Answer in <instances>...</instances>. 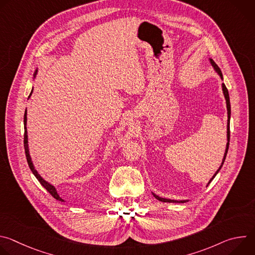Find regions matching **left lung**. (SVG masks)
I'll return each mask as SVG.
<instances>
[{
    "label": "left lung",
    "mask_w": 255,
    "mask_h": 255,
    "mask_svg": "<svg viewBox=\"0 0 255 255\" xmlns=\"http://www.w3.org/2000/svg\"><path fill=\"white\" fill-rule=\"evenodd\" d=\"M210 59V63L212 64V66H213V68L215 69V71L217 72L218 75L220 76V78H221V80H223V76H222V72H221V69L219 68V66H218L216 63H215V61L212 59V58H209ZM222 91H223V94H224V97H225V100H226V107H227V114H228V120H227V144H226V149H225V153H224V157H223V159H222V163H221V165H220V167L217 169V171L215 172V174L212 176V178L209 180V183H208V185L211 183V181L213 180V178L217 175V173L220 171V169H221V167L223 166V164H224V161H225V158H226V155H227V152H228V148H229V141H230V116H231V106H230V99H229V93H228V90H227V88H226V86L224 85V84H222ZM207 185V186H208ZM152 195H153V197L155 198V199H157L158 201H160V202H164V203H186V202H188L187 200H183V201H176V200H169V199H164V198H161V197H159V196H157V195H155V194H153L152 193Z\"/></svg>",
    "instance_id": "1"
}]
</instances>
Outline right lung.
Listing matches in <instances>:
<instances>
[{
	"label": "right lung",
	"instance_id": "add662e5",
	"mask_svg": "<svg viewBox=\"0 0 255 255\" xmlns=\"http://www.w3.org/2000/svg\"><path fill=\"white\" fill-rule=\"evenodd\" d=\"M37 71H38V69L36 68V70H35V72H34V79L36 78V75H37ZM31 94H32V92H31ZM31 94H30V96H31ZM30 96H29V98H30ZM26 125H27V110H25V114H24V129H25V134H24V148H25V154H26L27 162H28V165H29L30 169H31V171L33 172V174L36 176V178H37V179L39 180V183L41 184V186H43L44 189H46L47 192H48L54 199H56V200H58V201H60V202H64L63 199L58 195V193H57L55 187H54L53 185H51L50 183H48V181H46V180L38 173V171L35 169L34 164H33V162H32V159H31V156H30V153H29L28 135H27V127H26Z\"/></svg>",
	"mask_w": 255,
	"mask_h": 255
}]
</instances>
